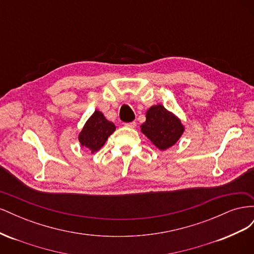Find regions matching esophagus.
<instances>
[{
    "instance_id": "obj_1",
    "label": "esophagus",
    "mask_w": 254,
    "mask_h": 254,
    "mask_svg": "<svg viewBox=\"0 0 254 254\" xmlns=\"http://www.w3.org/2000/svg\"><path fill=\"white\" fill-rule=\"evenodd\" d=\"M126 127H129V128H134L136 126V123L135 122H130V123H126L125 124Z\"/></svg>"
}]
</instances>
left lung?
I'll list each match as a JSON object with an SVG mask.
<instances>
[{
  "label": "left lung",
  "instance_id": "left-lung-1",
  "mask_svg": "<svg viewBox=\"0 0 254 254\" xmlns=\"http://www.w3.org/2000/svg\"><path fill=\"white\" fill-rule=\"evenodd\" d=\"M141 131L160 150L172 147L184 132V126L174 113L162 105L152 106L146 112V121Z\"/></svg>",
  "mask_w": 254,
  "mask_h": 254
}]
</instances>
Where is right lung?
Returning <instances> with one entry per match:
<instances>
[{"instance_id":"add662e5","label":"right lung","mask_w":254,"mask_h":254,"mask_svg":"<svg viewBox=\"0 0 254 254\" xmlns=\"http://www.w3.org/2000/svg\"><path fill=\"white\" fill-rule=\"evenodd\" d=\"M114 130L113 123L107 120L101 111L95 110L79 132L78 140L82 147L94 153L103 147Z\"/></svg>"}]
</instances>
